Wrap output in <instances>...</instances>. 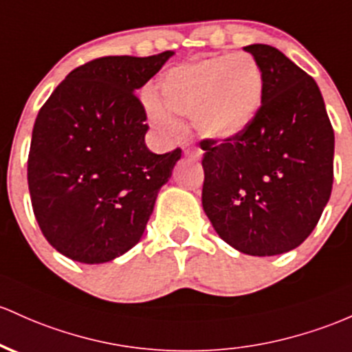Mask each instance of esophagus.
Wrapping results in <instances>:
<instances>
[{
    "instance_id": "obj_1",
    "label": "esophagus",
    "mask_w": 352,
    "mask_h": 352,
    "mask_svg": "<svg viewBox=\"0 0 352 352\" xmlns=\"http://www.w3.org/2000/svg\"><path fill=\"white\" fill-rule=\"evenodd\" d=\"M185 157L188 158H194V160H199V158H202V150L197 148V146H188V148H185Z\"/></svg>"
}]
</instances>
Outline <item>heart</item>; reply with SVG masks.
<instances>
[{"label": "heart", "instance_id": "b5f03b06", "mask_svg": "<svg viewBox=\"0 0 352 352\" xmlns=\"http://www.w3.org/2000/svg\"><path fill=\"white\" fill-rule=\"evenodd\" d=\"M162 103L146 98L153 126L175 137L174 115L192 117L197 133L208 140H230L256 118L264 96V76L247 53L206 58L172 68L160 80Z\"/></svg>", "mask_w": 352, "mask_h": 352}]
</instances>
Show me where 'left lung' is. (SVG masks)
Segmentation results:
<instances>
[{"instance_id":"1","label":"left lung","mask_w":352,"mask_h":352,"mask_svg":"<svg viewBox=\"0 0 352 352\" xmlns=\"http://www.w3.org/2000/svg\"><path fill=\"white\" fill-rule=\"evenodd\" d=\"M264 76L256 118L230 140H202V206L239 252L277 256L302 244L329 202L334 130L318 83L269 45H249Z\"/></svg>"}]
</instances>
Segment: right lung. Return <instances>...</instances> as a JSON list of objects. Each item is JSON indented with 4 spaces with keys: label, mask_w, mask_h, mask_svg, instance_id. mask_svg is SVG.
I'll use <instances>...</instances> for the list:
<instances>
[{
    "label": "right lung",
    "mask_w": 352,
    "mask_h": 352,
    "mask_svg": "<svg viewBox=\"0 0 352 352\" xmlns=\"http://www.w3.org/2000/svg\"><path fill=\"white\" fill-rule=\"evenodd\" d=\"M172 55L88 61L38 113L28 155L33 212L46 241L72 261L103 264L132 249L182 157L180 148H146V113L135 96Z\"/></svg>",
    "instance_id": "add662e5"
}]
</instances>
